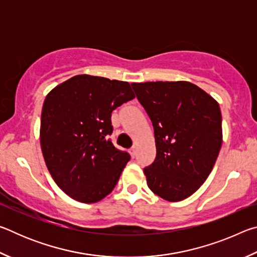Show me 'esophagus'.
Listing matches in <instances>:
<instances>
[{"label": "esophagus", "mask_w": 257, "mask_h": 257, "mask_svg": "<svg viewBox=\"0 0 257 257\" xmlns=\"http://www.w3.org/2000/svg\"><path fill=\"white\" fill-rule=\"evenodd\" d=\"M136 154H137L136 146H133L132 149H130V155H132V158H135V156H136Z\"/></svg>", "instance_id": "esophagus-1"}]
</instances>
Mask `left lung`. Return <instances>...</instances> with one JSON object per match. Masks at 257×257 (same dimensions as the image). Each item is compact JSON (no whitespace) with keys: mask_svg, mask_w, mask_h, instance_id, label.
Masks as SVG:
<instances>
[{"mask_svg":"<svg viewBox=\"0 0 257 257\" xmlns=\"http://www.w3.org/2000/svg\"><path fill=\"white\" fill-rule=\"evenodd\" d=\"M153 123L156 158L144 169L147 186L179 202L207 179L222 144V116L214 98L188 81L132 84Z\"/></svg>","mask_w":257,"mask_h":257,"instance_id":"1","label":"left lung"}]
</instances>
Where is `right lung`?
Returning a JSON list of instances; mask_svg holds the SVG:
<instances>
[{
  "label": "right lung",
  "instance_id": "obj_1",
  "mask_svg": "<svg viewBox=\"0 0 257 257\" xmlns=\"http://www.w3.org/2000/svg\"><path fill=\"white\" fill-rule=\"evenodd\" d=\"M135 94L127 81L79 75L56 86L42 110L41 147L69 196L96 203L111 193L130 155L112 144L111 113Z\"/></svg>",
  "mask_w": 257,
  "mask_h": 257
}]
</instances>
